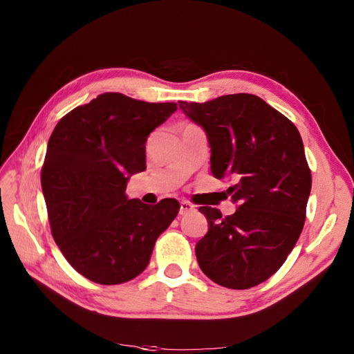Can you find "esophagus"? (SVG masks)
Returning a JSON list of instances; mask_svg holds the SVG:
<instances>
[{
    "label": "esophagus",
    "mask_w": 354,
    "mask_h": 354,
    "mask_svg": "<svg viewBox=\"0 0 354 354\" xmlns=\"http://www.w3.org/2000/svg\"><path fill=\"white\" fill-rule=\"evenodd\" d=\"M194 211H195V205H192L191 202H188V201H182L180 202V209H179L180 215H187V214L194 212Z\"/></svg>",
    "instance_id": "obj_1"
}]
</instances>
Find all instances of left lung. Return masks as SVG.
<instances>
[{"instance_id": "8db88e82", "label": "left lung", "mask_w": 354, "mask_h": 354, "mask_svg": "<svg viewBox=\"0 0 354 354\" xmlns=\"http://www.w3.org/2000/svg\"><path fill=\"white\" fill-rule=\"evenodd\" d=\"M179 107L207 132L211 172L234 179L227 192L238 203L227 216L199 208L209 228L195 247L198 264L222 287H255L286 263L304 227L311 172L300 132L248 93Z\"/></svg>"}]
</instances>
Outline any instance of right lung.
Returning a JSON list of instances; mask_svg holds the SVG:
<instances>
[{"label":"right lung","instance_id":"1","mask_svg":"<svg viewBox=\"0 0 354 354\" xmlns=\"http://www.w3.org/2000/svg\"><path fill=\"white\" fill-rule=\"evenodd\" d=\"M176 109L103 93L53 130L41 169L51 234L68 264L93 283L133 280L179 212L176 199L149 207L124 194L129 178L146 169L147 136Z\"/></svg>","mask_w":354,"mask_h":354}]
</instances>
